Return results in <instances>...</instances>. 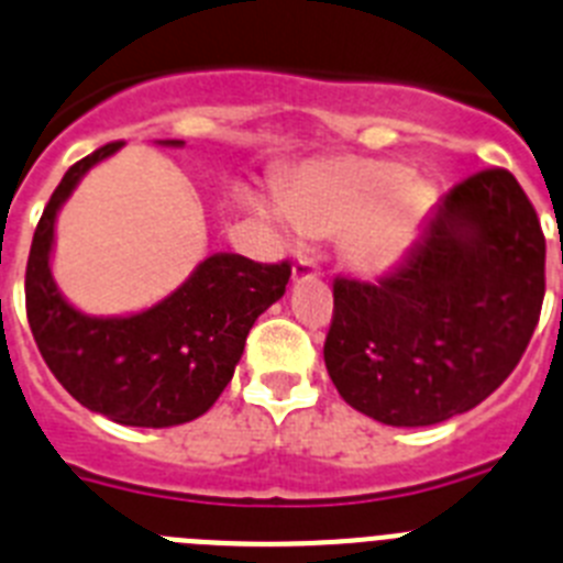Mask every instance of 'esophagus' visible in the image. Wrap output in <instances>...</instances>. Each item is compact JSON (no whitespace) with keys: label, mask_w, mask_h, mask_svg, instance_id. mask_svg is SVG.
Segmentation results:
<instances>
[{"label":"esophagus","mask_w":563,"mask_h":563,"mask_svg":"<svg viewBox=\"0 0 563 563\" xmlns=\"http://www.w3.org/2000/svg\"><path fill=\"white\" fill-rule=\"evenodd\" d=\"M321 276V267L316 265V258L298 256V262L292 265V282H305V278Z\"/></svg>","instance_id":"1"}]
</instances>
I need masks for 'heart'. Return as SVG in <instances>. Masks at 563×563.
I'll use <instances>...</instances> for the list:
<instances>
[{"label": "heart", "mask_w": 563, "mask_h": 563, "mask_svg": "<svg viewBox=\"0 0 563 563\" xmlns=\"http://www.w3.org/2000/svg\"><path fill=\"white\" fill-rule=\"evenodd\" d=\"M409 180V168L395 161L312 166L287 188V217L307 236H330L361 222L346 242V256L363 271H377L406 251L429 206V191Z\"/></svg>", "instance_id": "heart-1"}]
</instances>
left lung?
Segmentation results:
<instances>
[{
  "label": "left lung",
  "instance_id": "1",
  "mask_svg": "<svg viewBox=\"0 0 563 563\" xmlns=\"http://www.w3.org/2000/svg\"><path fill=\"white\" fill-rule=\"evenodd\" d=\"M547 242L507 168L456 183L377 282L338 276L324 361L338 395L386 426H434L494 395L539 324Z\"/></svg>",
  "mask_w": 563,
  "mask_h": 563
}]
</instances>
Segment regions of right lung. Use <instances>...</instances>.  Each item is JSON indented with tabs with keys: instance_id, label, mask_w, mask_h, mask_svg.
I'll return each mask as SVG.
<instances>
[{
	"instance_id": "obj_1",
	"label": "right lung",
	"mask_w": 563,
	"mask_h": 563,
	"mask_svg": "<svg viewBox=\"0 0 563 563\" xmlns=\"http://www.w3.org/2000/svg\"><path fill=\"white\" fill-rule=\"evenodd\" d=\"M121 146L114 141L87 154L53 191L30 245L24 305L44 363L81 406L121 426L166 429L217 402L253 321L285 296L292 271L290 262L258 265L213 253L186 285L137 316L89 318L69 307L49 276L56 213L84 174Z\"/></svg>"
}]
</instances>
